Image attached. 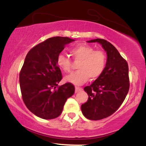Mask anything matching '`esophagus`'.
<instances>
[{"instance_id": "1", "label": "esophagus", "mask_w": 146, "mask_h": 146, "mask_svg": "<svg viewBox=\"0 0 146 146\" xmlns=\"http://www.w3.org/2000/svg\"><path fill=\"white\" fill-rule=\"evenodd\" d=\"M82 90V88H80V87L75 86V93H78L79 91H81Z\"/></svg>"}]
</instances>
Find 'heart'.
I'll return each instance as SVG.
<instances>
[{
  "label": "heart",
  "mask_w": 146,
  "mask_h": 146,
  "mask_svg": "<svg viewBox=\"0 0 146 146\" xmlns=\"http://www.w3.org/2000/svg\"><path fill=\"white\" fill-rule=\"evenodd\" d=\"M75 61H80L78 70L65 78L68 82L75 85L85 83L90 78H100L104 71L107 62V57L101 50H95L88 44H80L75 46L71 51ZM57 64L63 71L68 73L71 71L72 62L68 56L59 54L57 58Z\"/></svg>",
  "instance_id": "heart-1"
}]
</instances>
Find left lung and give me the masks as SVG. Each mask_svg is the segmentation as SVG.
<instances>
[{"mask_svg": "<svg viewBox=\"0 0 146 146\" xmlns=\"http://www.w3.org/2000/svg\"><path fill=\"white\" fill-rule=\"evenodd\" d=\"M88 42H98L106 51L107 62L103 73L90 86L84 87L88 95L81 110L90 120L106 118L121 106L130 88L128 64L111 43L97 38Z\"/></svg>", "mask_w": 146, "mask_h": 146, "instance_id": "8db88e82", "label": "left lung"}]
</instances>
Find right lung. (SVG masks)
<instances>
[{
	"mask_svg": "<svg viewBox=\"0 0 146 146\" xmlns=\"http://www.w3.org/2000/svg\"><path fill=\"white\" fill-rule=\"evenodd\" d=\"M73 41L67 37L48 38L30 49L25 58L19 76L22 98L27 108L42 119L60 116L65 102L74 94L71 83L58 86L62 75L56 62L65 45Z\"/></svg>",
	"mask_w": 146,
	"mask_h": 146,
	"instance_id": "right-lung-1",
	"label": "right lung"
}]
</instances>
